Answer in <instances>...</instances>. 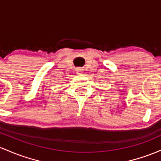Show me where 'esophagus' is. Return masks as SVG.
I'll use <instances>...</instances> for the list:
<instances>
[{"label": "esophagus", "mask_w": 161, "mask_h": 161, "mask_svg": "<svg viewBox=\"0 0 161 161\" xmlns=\"http://www.w3.org/2000/svg\"><path fill=\"white\" fill-rule=\"evenodd\" d=\"M82 71H83V69H82V68H77V74H80V73H82Z\"/></svg>", "instance_id": "esophagus-1"}]
</instances>
